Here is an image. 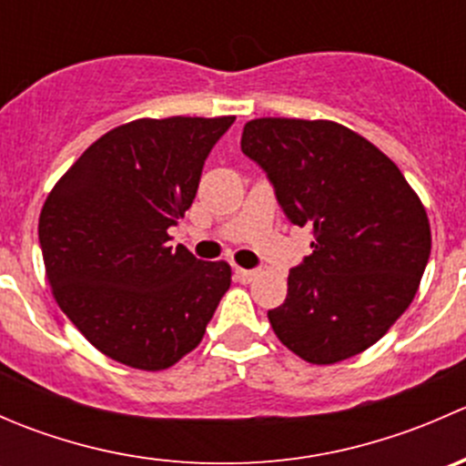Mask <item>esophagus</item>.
<instances>
[{"mask_svg": "<svg viewBox=\"0 0 466 466\" xmlns=\"http://www.w3.org/2000/svg\"><path fill=\"white\" fill-rule=\"evenodd\" d=\"M234 275H237V279L241 281V284H250V281L257 277V270H246V268H237V270H234Z\"/></svg>", "mask_w": 466, "mask_h": 466, "instance_id": "obj_1", "label": "esophagus"}]
</instances>
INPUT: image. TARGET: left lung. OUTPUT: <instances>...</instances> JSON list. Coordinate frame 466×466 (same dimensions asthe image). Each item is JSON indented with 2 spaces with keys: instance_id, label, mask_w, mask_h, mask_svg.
<instances>
[{
  "instance_id": "1",
  "label": "left lung",
  "mask_w": 466,
  "mask_h": 466,
  "mask_svg": "<svg viewBox=\"0 0 466 466\" xmlns=\"http://www.w3.org/2000/svg\"><path fill=\"white\" fill-rule=\"evenodd\" d=\"M241 150L268 173L290 223L313 228V252L268 311L272 331L313 365L372 347L410 307L429 263L420 196L388 155L336 121L252 119Z\"/></svg>"
}]
</instances>
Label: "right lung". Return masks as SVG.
<instances>
[{
	"instance_id": "1",
	"label": "right lung",
	"mask_w": 466,
	"mask_h": 466,
	"mask_svg": "<svg viewBox=\"0 0 466 466\" xmlns=\"http://www.w3.org/2000/svg\"><path fill=\"white\" fill-rule=\"evenodd\" d=\"M234 116L135 119L98 137L37 223L56 302L101 354L159 372L194 351L232 284L225 261L168 246Z\"/></svg>"
}]
</instances>
